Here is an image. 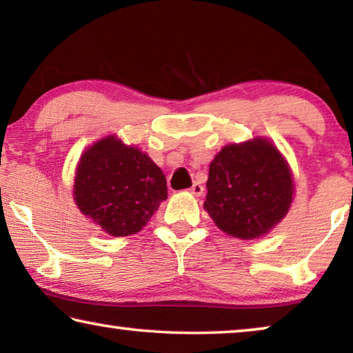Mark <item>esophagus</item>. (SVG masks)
<instances>
[{
  "mask_svg": "<svg viewBox=\"0 0 353 353\" xmlns=\"http://www.w3.org/2000/svg\"><path fill=\"white\" fill-rule=\"evenodd\" d=\"M203 192H204V187L199 182H194L193 185L190 187V193L194 194V196H201Z\"/></svg>",
  "mask_w": 353,
  "mask_h": 353,
  "instance_id": "34e87169",
  "label": "esophagus"
}]
</instances>
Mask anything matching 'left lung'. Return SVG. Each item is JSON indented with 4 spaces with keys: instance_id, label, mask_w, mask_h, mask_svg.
Here are the masks:
<instances>
[{
    "instance_id": "left-lung-1",
    "label": "left lung",
    "mask_w": 353,
    "mask_h": 353,
    "mask_svg": "<svg viewBox=\"0 0 353 353\" xmlns=\"http://www.w3.org/2000/svg\"><path fill=\"white\" fill-rule=\"evenodd\" d=\"M204 210L231 238H260L285 217L294 194L285 157L256 136L225 145L209 165Z\"/></svg>"
}]
</instances>
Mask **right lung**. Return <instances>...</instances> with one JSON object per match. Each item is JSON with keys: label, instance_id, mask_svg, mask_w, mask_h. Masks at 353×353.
I'll return each mask as SVG.
<instances>
[{"label": "right lung", "instance_id": "1", "mask_svg": "<svg viewBox=\"0 0 353 353\" xmlns=\"http://www.w3.org/2000/svg\"><path fill=\"white\" fill-rule=\"evenodd\" d=\"M72 196L101 231L123 238L139 233L168 198L166 177L145 152L109 134L82 152Z\"/></svg>", "mask_w": 353, "mask_h": 353}]
</instances>
